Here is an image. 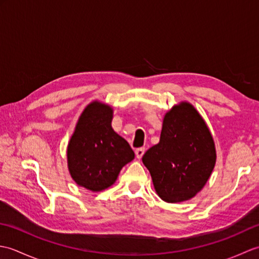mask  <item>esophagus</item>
I'll list each match as a JSON object with an SVG mask.
<instances>
[{
  "label": "esophagus",
  "instance_id": "esophagus-1",
  "mask_svg": "<svg viewBox=\"0 0 259 259\" xmlns=\"http://www.w3.org/2000/svg\"><path fill=\"white\" fill-rule=\"evenodd\" d=\"M144 153H145V148H138V149H136V157L138 158V159H140L142 156H144Z\"/></svg>",
  "mask_w": 259,
  "mask_h": 259
}]
</instances>
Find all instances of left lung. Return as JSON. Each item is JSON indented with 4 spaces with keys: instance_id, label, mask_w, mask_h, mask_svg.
<instances>
[{
    "instance_id": "8db88e82",
    "label": "left lung",
    "mask_w": 259,
    "mask_h": 259,
    "mask_svg": "<svg viewBox=\"0 0 259 259\" xmlns=\"http://www.w3.org/2000/svg\"><path fill=\"white\" fill-rule=\"evenodd\" d=\"M142 162L159 197L181 202L196 196L216 162L212 137L191 104L183 102L164 115L160 141L148 149Z\"/></svg>"
}]
</instances>
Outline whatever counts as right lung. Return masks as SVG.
<instances>
[{
    "mask_svg": "<svg viewBox=\"0 0 259 259\" xmlns=\"http://www.w3.org/2000/svg\"><path fill=\"white\" fill-rule=\"evenodd\" d=\"M112 109L92 102L82 112L68 146V166L76 184L92 191L111 186L135 152L111 128Z\"/></svg>",
    "mask_w": 259,
    "mask_h": 259,
    "instance_id": "1",
    "label": "right lung"
}]
</instances>
